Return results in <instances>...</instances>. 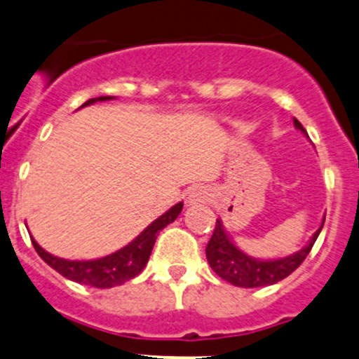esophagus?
Listing matches in <instances>:
<instances>
[{
  "label": "esophagus",
  "mask_w": 359,
  "mask_h": 359,
  "mask_svg": "<svg viewBox=\"0 0 359 359\" xmlns=\"http://www.w3.org/2000/svg\"><path fill=\"white\" fill-rule=\"evenodd\" d=\"M208 198H210V193H208L207 187L203 186L194 187V189H191L189 194H187V201H189V203H205V201H208Z\"/></svg>",
  "instance_id": "esophagus-1"
}]
</instances>
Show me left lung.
I'll return each mask as SVG.
<instances>
[{"mask_svg": "<svg viewBox=\"0 0 359 359\" xmlns=\"http://www.w3.org/2000/svg\"><path fill=\"white\" fill-rule=\"evenodd\" d=\"M294 126L302 131V133L307 135L305 128L302 126L300 121L294 119ZM321 228L314 233L312 240L309 242V245H305L304 249L298 250V252L291 254L287 257H280V259H270V261H261L249 257L247 254H243L235 243L229 240L228 233L222 228V222L215 221L214 233H212L210 240L207 243V261L210 264V268L217 273L221 279L228 280L229 284L238 287H261V286H270V284H276L279 280L286 279L287 276L297 270L302 263L305 261V257L311 252L312 245L318 240Z\"/></svg>", "mask_w": 359, "mask_h": 359, "instance_id": "1", "label": "left lung"}]
</instances>
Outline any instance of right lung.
Returning <instances> with one entry per match:
<instances>
[{"instance_id": "obj_1", "label": "right lung", "mask_w": 359, "mask_h": 359, "mask_svg": "<svg viewBox=\"0 0 359 359\" xmlns=\"http://www.w3.org/2000/svg\"><path fill=\"white\" fill-rule=\"evenodd\" d=\"M107 100H112V96H100V98H91L87 100L82 107L93 105L96 102H107ZM182 210V203H177L175 207L170 208L168 212L161 215V217L156 219L151 226L144 229L137 238L131 243H128L126 247L119 249L117 252L109 254L105 257H100V259H91V261H69L62 259V257H55L52 254H48L47 250L41 249L33 238L34 250L38 252V256L45 261L50 268H54L55 272L61 273L66 279L73 280V283L86 284V286L100 287V290H107V287L121 286L126 280L133 279L138 273L142 272L147 264L149 256L152 252V247H154L156 238H158V233L163 228L173 222L177 219V215Z\"/></svg>"}]
</instances>
